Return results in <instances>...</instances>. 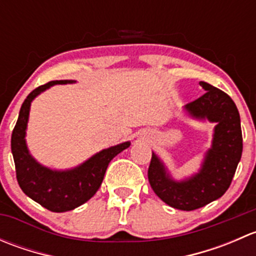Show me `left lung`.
Segmentation results:
<instances>
[{"label":"left lung","instance_id":"left-lung-1","mask_svg":"<svg viewBox=\"0 0 256 256\" xmlns=\"http://www.w3.org/2000/svg\"><path fill=\"white\" fill-rule=\"evenodd\" d=\"M200 85L207 92L186 105V112L194 120L216 124L212 146L200 171L177 180L152 152L147 172L154 192L170 207L180 210H194L220 198L230 186L242 152L240 116L232 98L206 82Z\"/></svg>","mask_w":256,"mask_h":256}]
</instances>
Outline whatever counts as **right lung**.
I'll use <instances>...</instances> for the list:
<instances>
[{"mask_svg":"<svg viewBox=\"0 0 256 256\" xmlns=\"http://www.w3.org/2000/svg\"><path fill=\"white\" fill-rule=\"evenodd\" d=\"M74 80H54L33 90L20 106V115L11 138L16 176L20 190L26 196L40 203L48 210H73L84 204L96 193L104 180L110 161L130 146V141L102 150L90 158L70 170H52L40 164L32 154L26 142L28 118L33 100L50 86L72 84Z\"/></svg>","mask_w":256,"mask_h":256,"instance_id":"obj_1","label":"right lung"}]
</instances>
